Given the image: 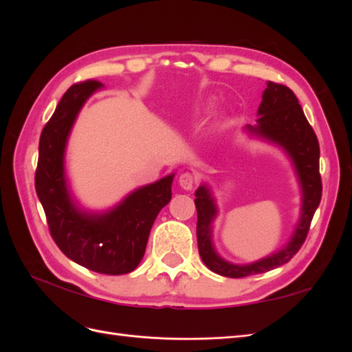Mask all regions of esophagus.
<instances>
[{"label":"esophagus","instance_id":"esophagus-1","mask_svg":"<svg viewBox=\"0 0 352 352\" xmlns=\"http://www.w3.org/2000/svg\"><path fill=\"white\" fill-rule=\"evenodd\" d=\"M195 184H196V177H195L192 173L185 172V173H182V175L179 176V185H180L182 189L190 190V189L195 186Z\"/></svg>","mask_w":352,"mask_h":352}]
</instances>
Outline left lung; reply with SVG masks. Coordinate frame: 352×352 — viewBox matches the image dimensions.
<instances>
[{
	"instance_id": "1",
	"label": "left lung",
	"mask_w": 352,
	"mask_h": 352,
	"mask_svg": "<svg viewBox=\"0 0 352 352\" xmlns=\"http://www.w3.org/2000/svg\"><path fill=\"white\" fill-rule=\"evenodd\" d=\"M261 104L257 111V124L247 125L245 131L283 148L293 163L302 189L300 218L289 243L273 254L250 264H234L223 260L212 243V223L218 215L215 198L206 184L195 192L198 210L199 256L209 270L225 277H245L265 273L287 263L300 250L311 227V221L322 196L319 175V143L314 129L307 122L296 95L285 85L267 82Z\"/></svg>"
}]
</instances>
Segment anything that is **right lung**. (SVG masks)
<instances>
[{
  "mask_svg": "<svg viewBox=\"0 0 352 352\" xmlns=\"http://www.w3.org/2000/svg\"><path fill=\"white\" fill-rule=\"evenodd\" d=\"M100 89L101 82L87 80L65 92L41 131L34 180L52 238L63 254L92 272L118 276L142 261L154 219L172 199L175 175L133 190L105 212L78 205L65 172L66 144L83 104Z\"/></svg>",
  "mask_w": 352,
  "mask_h": 352,
  "instance_id": "add662e5",
  "label": "right lung"
}]
</instances>
